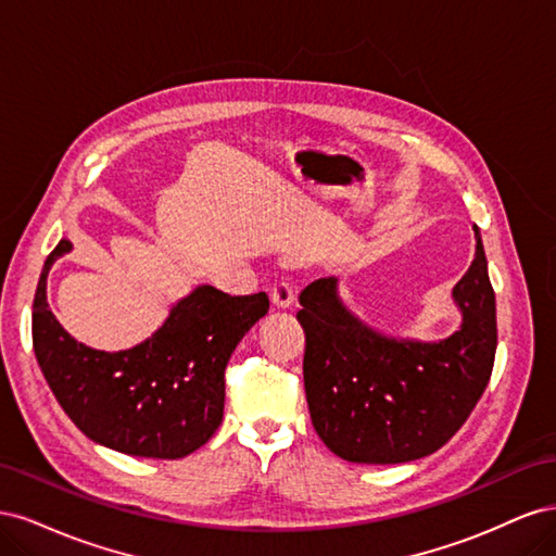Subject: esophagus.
Returning <instances> with one entry per match:
<instances>
[{"instance_id": "1", "label": "esophagus", "mask_w": 556, "mask_h": 556, "mask_svg": "<svg viewBox=\"0 0 556 556\" xmlns=\"http://www.w3.org/2000/svg\"><path fill=\"white\" fill-rule=\"evenodd\" d=\"M268 296H271L274 306H276V308H282V311H285V308H292L294 301H296L294 288H292V285H290L288 280L276 282L274 288H271V292H268Z\"/></svg>"}]
</instances>
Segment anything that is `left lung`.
Returning a JSON list of instances; mask_svg holds the SVG:
<instances>
[{
	"label": "left lung",
	"mask_w": 556,
	"mask_h": 556,
	"mask_svg": "<svg viewBox=\"0 0 556 556\" xmlns=\"http://www.w3.org/2000/svg\"><path fill=\"white\" fill-rule=\"evenodd\" d=\"M476 229V260L454 285L462 327L435 343L366 327L319 278L299 294L304 387L323 443L352 464H403L443 447L476 408L496 355V299Z\"/></svg>",
	"instance_id": "8db88e82"
}]
</instances>
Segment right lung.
Segmentation results:
<instances>
[{
	"label": "right lung",
	"instance_id": "1",
	"mask_svg": "<svg viewBox=\"0 0 556 556\" xmlns=\"http://www.w3.org/2000/svg\"><path fill=\"white\" fill-rule=\"evenodd\" d=\"M70 250L62 239L50 252L31 306V343L48 387L90 441L129 457H188L220 427L227 362L266 315L268 296H229L201 285L148 341L92 350L62 329L46 301L50 266Z\"/></svg>",
	"mask_w": 556,
	"mask_h": 556
}]
</instances>
